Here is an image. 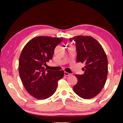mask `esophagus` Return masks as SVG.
Instances as JSON below:
<instances>
[{"instance_id": "obj_1", "label": "esophagus", "mask_w": 123, "mask_h": 123, "mask_svg": "<svg viewBox=\"0 0 123 123\" xmlns=\"http://www.w3.org/2000/svg\"><path fill=\"white\" fill-rule=\"evenodd\" d=\"M64 76H70V75H71V74L68 73L66 72H64Z\"/></svg>"}]
</instances>
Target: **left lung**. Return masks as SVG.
Wrapping results in <instances>:
<instances>
[{
    "label": "left lung",
    "mask_w": 123,
    "mask_h": 123,
    "mask_svg": "<svg viewBox=\"0 0 123 123\" xmlns=\"http://www.w3.org/2000/svg\"><path fill=\"white\" fill-rule=\"evenodd\" d=\"M70 41L75 42L77 62L85 64L84 73L76 74L77 84L73 90L79 97L89 99L99 94L106 81L108 60L101 45L90 36H74Z\"/></svg>",
    "instance_id": "1"
}]
</instances>
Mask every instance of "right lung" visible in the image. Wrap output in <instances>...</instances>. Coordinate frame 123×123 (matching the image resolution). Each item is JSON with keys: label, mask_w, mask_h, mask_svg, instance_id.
Returning <instances> with one entry per match:
<instances>
[{"label": "right lung", "mask_w": 123, "mask_h": 123, "mask_svg": "<svg viewBox=\"0 0 123 123\" xmlns=\"http://www.w3.org/2000/svg\"><path fill=\"white\" fill-rule=\"evenodd\" d=\"M63 41L62 37L37 36L29 41L19 59V74L26 91L35 98L45 99L53 95L57 82L64 76L62 70L51 71L43 65L52 59L54 49Z\"/></svg>", "instance_id": "right-lung-1"}]
</instances>
